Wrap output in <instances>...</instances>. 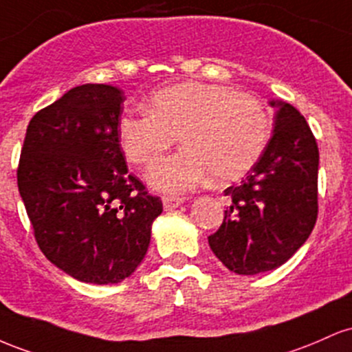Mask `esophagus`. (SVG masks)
Returning a JSON list of instances; mask_svg holds the SVG:
<instances>
[{
	"label": "esophagus",
	"mask_w": 352,
	"mask_h": 352,
	"mask_svg": "<svg viewBox=\"0 0 352 352\" xmlns=\"http://www.w3.org/2000/svg\"><path fill=\"white\" fill-rule=\"evenodd\" d=\"M184 203V197L179 196H163V208L166 211H171V209L179 208Z\"/></svg>",
	"instance_id": "esophagus-1"
}]
</instances>
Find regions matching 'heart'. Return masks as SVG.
I'll use <instances>...</instances> for the list:
<instances>
[{
    "instance_id": "b5f03b06",
    "label": "heart",
    "mask_w": 352,
    "mask_h": 352,
    "mask_svg": "<svg viewBox=\"0 0 352 352\" xmlns=\"http://www.w3.org/2000/svg\"><path fill=\"white\" fill-rule=\"evenodd\" d=\"M148 113H124L118 141L129 163L157 160L181 138L184 149L157 161L146 173L153 189L179 195L203 183L239 179L259 161L270 140V116L250 93L221 85L179 82L146 102Z\"/></svg>"
}]
</instances>
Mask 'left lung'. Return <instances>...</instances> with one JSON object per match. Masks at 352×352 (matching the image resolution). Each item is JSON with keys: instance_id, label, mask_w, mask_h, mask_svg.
I'll use <instances>...</instances> for the list:
<instances>
[{"instance_id": "8db88e82", "label": "left lung", "mask_w": 352, "mask_h": 352, "mask_svg": "<svg viewBox=\"0 0 352 352\" xmlns=\"http://www.w3.org/2000/svg\"><path fill=\"white\" fill-rule=\"evenodd\" d=\"M272 136L239 186L209 248L229 271L254 276L284 264L306 243L318 218L319 151L294 106L270 101Z\"/></svg>"}]
</instances>
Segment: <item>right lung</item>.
<instances>
[{
	"label": "right lung",
	"mask_w": 352,
	"mask_h": 352,
	"mask_svg": "<svg viewBox=\"0 0 352 352\" xmlns=\"http://www.w3.org/2000/svg\"><path fill=\"white\" fill-rule=\"evenodd\" d=\"M124 94L81 85L33 116L18 189L39 250L71 278L116 284L143 261L160 197L128 175L118 141Z\"/></svg>",
	"instance_id": "right-lung-1"
}]
</instances>
